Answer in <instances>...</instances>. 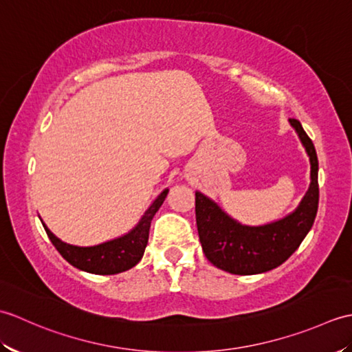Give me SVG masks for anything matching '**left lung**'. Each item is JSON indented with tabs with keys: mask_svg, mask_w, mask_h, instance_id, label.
<instances>
[{
	"mask_svg": "<svg viewBox=\"0 0 352 352\" xmlns=\"http://www.w3.org/2000/svg\"><path fill=\"white\" fill-rule=\"evenodd\" d=\"M310 157V188L294 213L266 226L250 227L222 210L201 192H195V213L199 242L210 263L236 275L267 272L284 263L315 222L319 204L318 155L311 139L298 119H289Z\"/></svg>",
	"mask_w": 352,
	"mask_h": 352,
	"instance_id": "obj_1",
	"label": "left lung"
}]
</instances>
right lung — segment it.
<instances>
[{"mask_svg": "<svg viewBox=\"0 0 352 352\" xmlns=\"http://www.w3.org/2000/svg\"><path fill=\"white\" fill-rule=\"evenodd\" d=\"M169 189H164L159 197L154 199V203L148 207L145 214L142 216L139 223L129 233L113 239V241L104 242L95 246H76L62 242L60 239L54 236L48 230V227L42 222V226L47 231L50 241L56 246V250L62 254V257L76 266L81 271L96 274V275H113L124 271H129L133 266H136L142 256H144L148 237L149 227L154 214L163 204Z\"/></svg>", "mask_w": 352, "mask_h": 352, "instance_id": "1", "label": "right lung"}]
</instances>
